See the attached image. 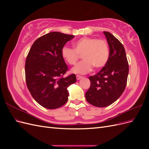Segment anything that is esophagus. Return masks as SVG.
Here are the masks:
<instances>
[{"label":"esophagus","mask_w":149,"mask_h":149,"mask_svg":"<svg viewBox=\"0 0 149 149\" xmlns=\"http://www.w3.org/2000/svg\"><path fill=\"white\" fill-rule=\"evenodd\" d=\"M82 78H83V76H79V75H76V79H77L78 80H79Z\"/></svg>","instance_id":"esophagus-1"}]
</instances>
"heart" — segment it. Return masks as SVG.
I'll use <instances>...</instances> for the list:
<instances>
[{"label": "heart", "instance_id": "obj_1", "mask_svg": "<svg viewBox=\"0 0 149 149\" xmlns=\"http://www.w3.org/2000/svg\"><path fill=\"white\" fill-rule=\"evenodd\" d=\"M74 49L63 47L61 49V56L69 65H74L82 55L84 60L74 66L71 72L77 74H85L91 72L93 67L102 68L109 58V48L104 40L94 37H83L73 43Z\"/></svg>", "mask_w": 149, "mask_h": 149}]
</instances>
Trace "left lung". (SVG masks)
I'll list each match as a JSON object with an SVG mask.
<instances>
[{
	"mask_svg": "<svg viewBox=\"0 0 149 149\" xmlns=\"http://www.w3.org/2000/svg\"><path fill=\"white\" fill-rule=\"evenodd\" d=\"M109 47V58L99 73L89 79L91 86L86 100L96 107H104L118 100L123 93L129 74L128 61L124 47L113 35L104 31Z\"/></svg>",
	"mask_w": 149,
	"mask_h": 149,
	"instance_id": "obj_1",
	"label": "left lung"
}]
</instances>
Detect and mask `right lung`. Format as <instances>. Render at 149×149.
I'll use <instances>...</instances> for the list:
<instances>
[{
    "mask_svg": "<svg viewBox=\"0 0 149 149\" xmlns=\"http://www.w3.org/2000/svg\"><path fill=\"white\" fill-rule=\"evenodd\" d=\"M74 37L48 33L35 40L26 57V86L34 100L47 109L63 106L68 100V88L76 81L74 74L63 77L68 66L61 56L62 48Z\"/></svg>",
    "mask_w": 149,
    "mask_h": 149,
    "instance_id": "right-lung-1",
    "label": "right lung"
}]
</instances>
